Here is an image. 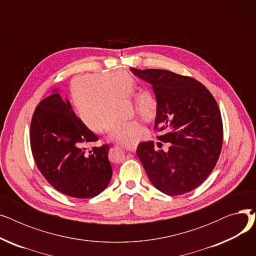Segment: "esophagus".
<instances>
[{"instance_id": "1", "label": "esophagus", "mask_w": 256, "mask_h": 256, "mask_svg": "<svg viewBox=\"0 0 256 256\" xmlns=\"http://www.w3.org/2000/svg\"><path fill=\"white\" fill-rule=\"evenodd\" d=\"M124 148L128 152H135L136 150H137V145H132V146H124Z\"/></svg>"}]
</instances>
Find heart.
<instances>
[{"mask_svg":"<svg viewBox=\"0 0 256 256\" xmlns=\"http://www.w3.org/2000/svg\"><path fill=\"white\" fill-rule=\"evenodd\" d=\"M136 80L124 70L98 72L74 76L70 83V98L76 117L92 130H104L126 146L137 145L148 137L147 130L134 121L120 119L119 100H128L135 94ZM137 116L150 122L158 112V102L152 91L143 90L134 98Z\"/></svg>","mask_w":256,"mask_h":256,"instance_id":"heart-1","label":"heart"}]
</instances>
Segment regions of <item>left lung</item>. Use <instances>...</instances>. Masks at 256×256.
<instances>
[{
    "mask_svg": "<svg viewBox=\"0 0 256 256\" xmlns=\"http://www.w3.org/2000/svg\"><path fill=\"white\" fill-rule=\"evenodd\" d=\"M56 90L39 102L32 116L30 143L34 160L57 191L76 198L96 197L112 178L109 146L86 152L82 144L98 138L80 122L70 102L63 100Z\"/></svg>",
    "mask_w": 256,
    "mask_h": 256,
    "instance_id": "obj_1",
    "label": "left lung"
}]
</instances>
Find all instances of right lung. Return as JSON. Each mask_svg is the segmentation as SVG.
I'll return each instance as SVG.
<instances>
[{
  "label": "right lung",
  "mask_w": 256,
  "mask_h": 256,
  "mask_svg": "<svg viewBox=\"0 0 256 256\" xmlns=\"http://www.w3.org/2000/svg\"><path fill=\"white\" fill-rule=\"evenodd\" d=\"M136 76L152 84L158 102L154 130L168 144L156 152L154 142H142L137 156L152 184L169 196L189 193L216 166L223 143L218 104L197 80L164 70H136Z\"/></svg>",
  "instance_id": "add662e5"
}]
</instances>
